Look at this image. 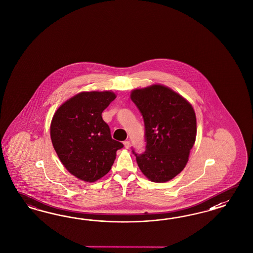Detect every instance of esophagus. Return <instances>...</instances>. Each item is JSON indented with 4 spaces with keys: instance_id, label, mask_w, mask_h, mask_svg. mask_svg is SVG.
I'll return each mask as SVG.
<instances>
[{
    "instance_id": "34e87169",
    "label": "esophagus",
    "mask_w": 253,
    "mask_h": 253,
    "mask_svg": "<svg viewBox=\"0 0 253 253\" xmlns=\"http://www.w3.org/2000/svg\"><path fill=\"white\" fill-rule=\"evenodd\" d=\"M123 145L125 146V148H129L130 147V142L129 141H124Z\"/></svg>"
}]
</instances>
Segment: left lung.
Segmentation results:
<instances>
[{
	"label": "left lung",
	"instance_id": "left-lung-1",
	"mask_svg": "<svg viewBox=\"0 0 253 253\" xmlns=\"http://www.w3.org/2000/svg\"><path fill=\"white\" fill-rule=\"evenodd\" d=\"M144 118L146 151L132 153L144 175L165 183L184 169L197 136L191 104L167 86L153 84L130 92Z\"/></svg>",
	"mask_w": 253,
	"mask_h": 253
}]
</instances>
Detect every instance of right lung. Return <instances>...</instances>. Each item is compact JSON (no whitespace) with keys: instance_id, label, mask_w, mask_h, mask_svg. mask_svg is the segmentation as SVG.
<instances>
[{"instance_id":"obj_1","label":"right lung","mask_w":253,"mask_h":253,"mask_svg":"<svg viewBox=\"0 0 253 253\" xmlns=\"http://www.w3.org/2000/svg\"><path fill=\"white\" fill-rule=\"evenodd\" d=\"M116 98L111 91L82 92L55 111L50 126L54 150L64 167L92 183L105 176L123 145L111 137L102 112Z\"/></svg>"}]
</instances>
